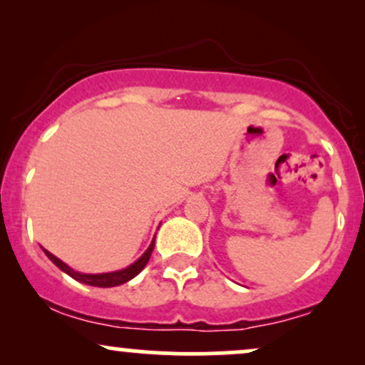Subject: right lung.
<instances>
[{
	"label": "right lung",
	"instance_id": "right-lung-1",
	"mask_svg": "<svg viewBox=\"0 0 365 365\" xmlns=\"http://www.w3.org/2000/svg\"><path fill=\"white\" fill-rule=\"evenodd\" d=\"M153 249H154V238H153V242H150V245L148 247V250H145V252L142 254L135 262L130 264V266L125 267V269L111 271V273H99V274L78 273V271L72 269V267H70L68 264H65V262L61 261V259H58L56 255H53L51 252H48V250H46V249H44V254L48 255L49 261H51L54 266L60 267L63 273L72 276V278L77 279V282H81L83 284H91V287L110 288V287H118V284H123V283L130 282V279H132V278H135V276L139 274L142 269H144L145 264L149 262V257H150V254H153Z\"/></svg>",
	"mask_w": 365,
	"mask_h": 365
}]
</instances>
